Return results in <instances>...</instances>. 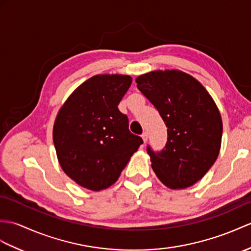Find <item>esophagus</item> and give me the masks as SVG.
<instances>
[{"instance_id": "esophagus-1", "label": "esophagus", "mask_w": 251, "mask_h": 251, "mask_svg": "<svg viewBox=\"0 0 251 251\" xmlns=\"http://www.w3.org/2000/svg\"><path fill=\"white\" fill-rule=\"evenodd\" d=\"M141 137H142V139H143V142H144V143H147L148 139H149V135H148V132H143Z\"/></svg>"}]
</instances>
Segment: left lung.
<instances>
[{"label": "left lung", "instance_id": "8db88e82", "mask_svg": "<svg viewBox=\"0 0 251 251\" xmlns=\"http://www.w3.org/2000/svg\"><path fill=\"white\" fill-rule=\"evenodd\" d=\"M168 127L166 148L148 147L152 168L170 189H184L205 176L216 161L223 120L214 99L199 81L177 69L154 71L136 79Z\"/></svg>", "mask_w": 251, "mask_h": 251}]
</instances>
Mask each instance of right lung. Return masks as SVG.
I'll return each instance as SVG.
<instances>
[{
    "label": "right lung",
    "instance_id": "1",
    "mask_svg": "<svg viewBox=\"0 0 251 251\" xmlns=\"http://www.w3.org/2000/svg\"><path fill=\"white\" fill-rule=\"evenodd\" d=\"M132 82L127 75H96L75 89L57 112L53 143L66 176L99 191L113 185L143 143L118 106Z\"/></svg>",
    "mask_w": 251,
    "mask_h": 251
}]
</instances>
